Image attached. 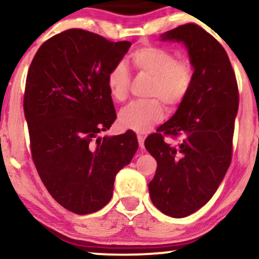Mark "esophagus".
Returning <instances> with one entry per match:
<instances>
[{
    "label": "esophagus",
    "instance_id": "34e87169",
    "mask_svg": "<svg viewBox=\"0 0 259 259\" xmlns=\"http://www.w3.org/2000/svg\"><path fill=\"white\" fill-rule=\"evenodd\" d=\"M137 141H139V146L141 148H143V147H145V136L137 135Z\"/></svg>",
    "mask_w": 259,
    "mask_h": 259
}]
</instances>
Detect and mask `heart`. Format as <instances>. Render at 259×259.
<instances>
[{"label": "heart", "mask_w": 259, "mask_h": 259, "mask_svg": "<svg viewBox=\"0 0 259 259\" xmlns=\"http://www.w3.org/2000/svg\"><path fill=\"white\" fill-rule=\"evenodd\" d=\"M140 73L152 76L148 96L154 99L134 101L119 112V124L125 129L143 134L163 118V106L168 109L181 105L194 82V69L188 61H177L171 51L159 47H142L130 56ZM130 73L123 63L114 64L107 74V87L114 100L126 99ZM160 100L159 101L158 99Z\"/></svg>", "instance_id": "heart-1"}]
</instances>
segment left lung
<instances>
[{"label": "left lung", "instance_id": "1", "mask_svg": "<svg viewBox=\"0 0 259 259\" xmlns=\"http://www.w3.org/2000/svg\"><path fill=\"white\" fill-rule=\"evenodd\" d=\"M183 42L194 68V82L178 110L145 141L158 162L148 184L153 204L172 218H185L217 192L231 165L238 84L222 45L196 24H185L161 35ZM163 135L182 136L178 146Z\"/></svg>", "mask_w": 259, "mask_h": 259}]
</instances>
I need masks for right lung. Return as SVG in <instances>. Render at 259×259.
<instances>
[{"label":"right lung","mask_w":259,"mask_h":259,"mask_svg":"<svg viewBox=\"0 0 259 259\" xmlns=\"http://www.w3.org/2000/svg\"><path fill=\"white\" fill-rule=\"evenodd\" d=\"M130 47L71 28L45 41L29 65L24 111L32 159L55 201L75 214L105 207L139 147L132 130L98 136L117 117L107 74Z\"/></svg>","instance_id":"obj_1"}]
</instances>
